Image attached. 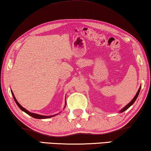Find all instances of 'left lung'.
Masks as SVG:
<instances>
[{"label":"left lung","instance_id":"left-lung-1","mask_svg":"<svg viewBox=\"0 0 151 151\" xmlns=\"http://www.w3.org/2000/svg\"><path fill=\"white\" fill-rule=\"evenodd\" d=\"M140 88H141V86H140V87H139V89H138V91H137V93H136V95H135V97H134V98H133V100H132L131 101V102H130L129 103V104H128L127 105H126V106H125L124 107V108H123L122 109V110H121L120 111H119V112H120V113H122V112H124V111H126V110H127V109H129V107L131 106V105H133V103H134V102H135V101L136 100V99H137V97H138V95H139V91H140Z\"/></svg>","mask_w":151,"mask_h":151}]
</instances>
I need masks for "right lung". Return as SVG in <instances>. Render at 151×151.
Returning <instances> with one entry per match:
<instances>
[{
  "label": "right lung",
  "instance_id": "add662e5",
  "mask_svg": "<svg viewBox=\"0 0 151 151\" xmlns=\"http://www.w3.org/2000/svg\"><path fill=\"white\" fill-rule=\"evenodd\" d=\"M12 96H13V98L14 99V100H15V102L16 103V104L18 105V106L19 107V108L21 109L22 111H24V112H25L27 114H28L29 115H30V116L34 117V118H36V119H47V118H50V117H53V116H55V115H50V116H45V115H41L36 114V113H31V112H29V111H28L27 110V109H24V107H22L21 105H20L19 103L18 102V101L16 100V99L15 98V96H14V95L13 93V92H12ZM65 106H66V104H65Z\"/></svg>",
  "mask_w": 151,
  "mask_h": 151
}]
</instances>
